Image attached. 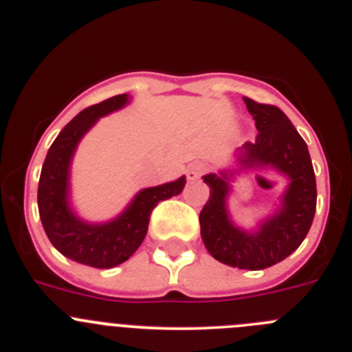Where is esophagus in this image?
<instances>
[{"label":"esophagus","instance_id":"esophagus-1","mask_svg":"<svg viewBox=\"0 0 352 352\" xmlns=\"http://www.w3.org/2000/svg\"><path fill=\"white\" fill-rule=\"evenodd\" d=\"M206 170H208L206 163H203V162L190 163V165L187 166V172H186L187 180H196V179H199V177L203 175L204 172H206Z\"/></svg>","mask_w":352,"mask_h":352}]
</instances>
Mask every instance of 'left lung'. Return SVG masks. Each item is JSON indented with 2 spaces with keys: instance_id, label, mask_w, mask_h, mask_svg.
Wrapping results in <instances>:
<instances>
[{
  "instance_id": "obj_1",
  "label": "left lung",
  "mask_w": 352,
  "mask_h": 352,
  "mask_svg": "<svg viewBox=\"0 0 352 352\" xmlns=\"http://www.w3.org/2000/svg\"><path fill=\"white\" fill-rule=\"evenodd\" d=\"M258 129L254 142L237 155L239 170L274 168L289 179L277 213L261 221L258 230L235 227L228 217L227 197L232 172L208 173L210 197L199 213L201 237L208 252L228 267L263 270L287 258L305 241L316 211V180L305 139L280 108L244 98ZM261 175H256L259 180Z\"/></svg>"
}]
</instances>
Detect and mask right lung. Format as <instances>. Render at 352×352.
Here are the masks:
<instances>
[{
    "instance_id": "right-lung-1",
    "label": "right lung",
    "mask_w": 352,
    "mask_h": 352,
    "mask_svg": "<svg viewBox=\"0 0 352 352\" xmlns=\"http://www.w3.org/2000/svg\"><path fill=\"white\" fill-rule=\"evenodd\" d=\"M127 103V94H118L82 110L54 139L41 170L37 206L47 239L72 261L93 268H113L127 261L144 241L156 204L179 196L186 186V177H180L173 182L139 190L117 218L104 223H89L74 213L68 194L70 163L78 141L101 117Z\"/></svg>"
}]
</instances>
